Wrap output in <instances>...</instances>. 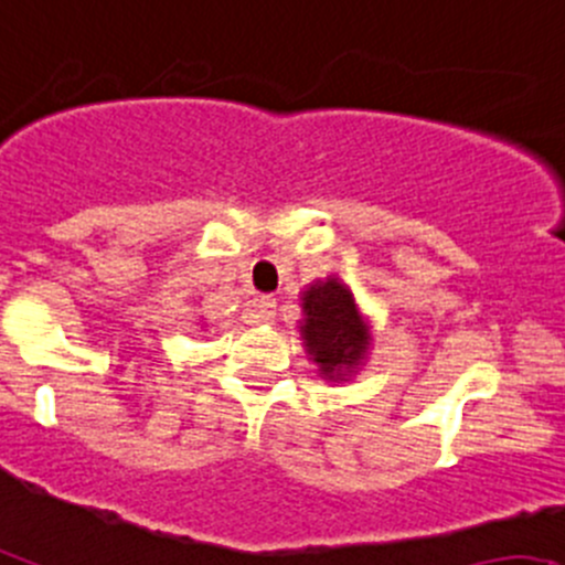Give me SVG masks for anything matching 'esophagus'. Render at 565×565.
<instances>
[{"mask_svg": "<svg viewBox=\"0 0 565 565\" xmlns=\"http://www.w3.org/2000/svg\"><path fill=\"white\" fill-rule=\"evenodd\" d=\"M277 316V301L271 296H260L258 301L253 305V318L258 323H271Z\"/></svg>", "mask_w": 565, "mask_h": 565, "instance_id": "1", "label": "esophagus"}]
</instances>
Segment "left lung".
I'll use <instances>...</instances> for the list:
<instances>
[{
    "label": "left lung",
    "mask_w": 565,
    "mask_h": 565,
    "mask_svg": "<svg viewBox=\"0 0 565 565\" xmlns=\"http://www.w3.org/2000/svg\"><path fill=\"white\" fill-rule=\"evenodd\" d=\"M299 334L323 381H351L367 364L372 326L337 275L312 280L301 290Z\"/></svg>",
    "instance_id": "left-lung-1"
}]
</instances>
